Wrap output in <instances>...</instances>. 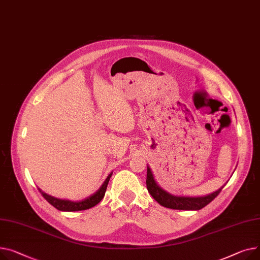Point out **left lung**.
I'll use <instances>...</instances> for the list:
<instances>
[{
    "label": "left lung",
    "mask_w": 260,
    "mask_h": 260,
    "mask_svg": "<svg viewBox=\"0 0 260 260\" xmlns=\"http://www.w3.org/2000/svg\"><path fill=\"white\" fill-rule=\"evenodd\" d=\"M147 189L150 195L162 207L174 210H201L210 204L220 193L221 189L214 193L202 197H188V196H175L166 192L157 184L152 174L149 167H147Z\"/></svg>",
    "instance_id": "left-lung-1"
}]
</instances>
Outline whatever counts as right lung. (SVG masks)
Segmentation results:
<instances>
[{
    "label": "right lung",
    "mask_w": 260,
    "mask_h": 260,
    "mask_svg": "<svg viewBox=\"0 0 260 260\" xmlns=\"http://www.w3.org/2000/svg\"><path fill=\"white\" fill-rule=\"evenodd\" d=\"M112 173H110L108 175V177L106 178V180L104 181V184L102 185V187L91 196L87 197L86 200H83L81 202H71V201H67V200H59V198H55L53 196H50L48 194L44 193L41 189L40 192L43 195V197L47 201L51 206H53L54 208H56L59 211H67V212H71V211H82V210H87L94 207L95 205H98L102 200L103 197L105 196V192L107 189V186H108L109 179L111 177Z\"/></svg>",
    "instance_id": "1"
}]
</instances>
